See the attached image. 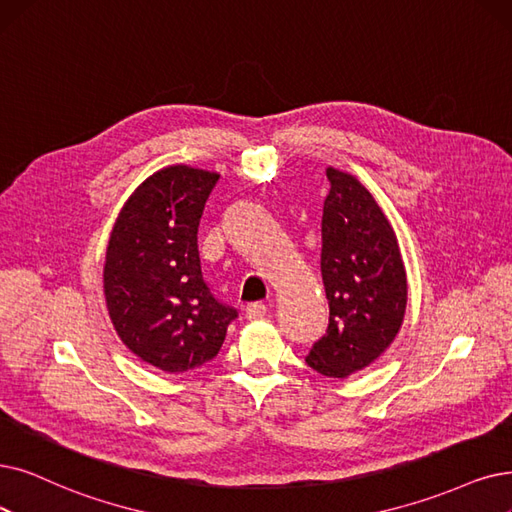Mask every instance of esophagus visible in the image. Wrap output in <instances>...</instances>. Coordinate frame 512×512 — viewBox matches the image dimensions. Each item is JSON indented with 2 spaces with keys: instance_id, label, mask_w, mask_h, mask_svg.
Wrapping results in <instances>:
<instances>
[{
  "instance_id": "esophagus-1",
  "label": "esophagus",
  "mask_w": 512,
  "mask_h": 512,
  "mask_svg": "<svg viewBox=\"0 0 512 512\" xmlns=\"http://www.w3.org/2000/svg\"><path fill=\"white\" fill-rule=\"evenodd\" d=\"M267 304H262V302H252V304H248V309H245V317L248 319H260V317H264L267 315Z\"/></svg>"
}]
</instances>
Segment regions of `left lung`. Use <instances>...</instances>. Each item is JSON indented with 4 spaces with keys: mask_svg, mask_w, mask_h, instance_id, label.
<instances>
[{
    "mask_svg": "<svg viewBox=\"0 0 512 512\" xmlns=\"http://www.w3.org/2000/svg\"><path fill=\"white\" fill-rule=\"evenodd\" d=\"M321 277L330 323L306 363L327 378H349L374 363L401 330L407 277L397 235L361 182L325 170Z\"/></svg>",
    "mask_w": 512,
    "mask_h": 512,
    "instance_id": "left-lung-1",
    "label": "left lung"
}]
</instances>
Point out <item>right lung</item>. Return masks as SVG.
Instances as JSON below:
<instances>
[{
    "label": "right lung",
    "mask_w": 512,
    "mask_h": 512,
    "mask_svg": "<svg viewBox=\"0 0 512 512\" xmlns=\"http://www.w3.org/2000/svg\"><path fill=\"white\" fill-rule=\"evenodd\" d=\"M220 174L168 166L130 195L107 245L105 300L117 336L161 372L214 359L237 309L201 275L199 220Z\"/></svg>",
    "instance_id": "1"
}]
</instances>
